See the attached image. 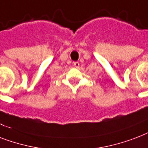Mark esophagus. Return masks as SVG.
<instances>
[{
  "label": "esophagus",
  "instance_id": "esophagus-1",
  "mask_svg": "<svg viewBox=\"0 0 148 148\" xmlns=\"http://www.w3.org/2000/svg\"><path fill=\"white\" fill-rule=\"evenodd\" d=\"M73 66H75V68H79V62H73Z\"/></svg>",
  "mask_w": 148,
  "mask_h": 148
}]
</instances>
